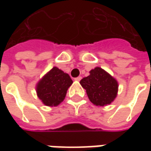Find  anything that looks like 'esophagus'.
I'll return each mask as SVG.
<instances>
[{
    "instance_id": "obj_1",
    "label": "esophagus",
    "mask_w": 151,
    "mask_h": 151,
    "mask_svg": "<svg viewBox=\"0 0 151 151\" xmlns=\"http://www.w3.org/2000/svg\"><path fill=\"white\" fill-rule=\"evenodd\" d=\"M81 80V76H78V77L75 78V81H80Z\"/></svg>"
}]
</instances>
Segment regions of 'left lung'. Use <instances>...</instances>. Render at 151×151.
I'll return each instance as SVG.
<instances>
[{"mask_svg": "<svg viewBox=\"0 0 151 151\" xmlns=\"http://www.w3.org/2000/svg\"><path fill=\"white\" fill-rule=\"evenodd\" d=\"M80 83L86 91L89 100L96 106L110 104L118 94V81L100 67L91 70L90 75Z\"/></svg>", "mask_w": 151, "mask_h": 151, "instance_id": "left-lung-1", "label": "left lung"}]
</instances>
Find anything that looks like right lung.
I'll return each mask as SVG.
<instances>
[{
  "instance_id": "1",
  "label": "right lung",
  "mask_w": 151,
  "mask_h": 151,
  "mask_svg": "<svg viewBox=\"0 0 151 151\" xmlns=\"http://www.w3.org/2000/svg\"><path fill=\"white\" fill-rule=\"evenodd\" d=\"M72 83L68 74L54 67L38 81L37 95L44 105L55 107L64 101L67 90Z\"/></svg>"
}]
</instances>
